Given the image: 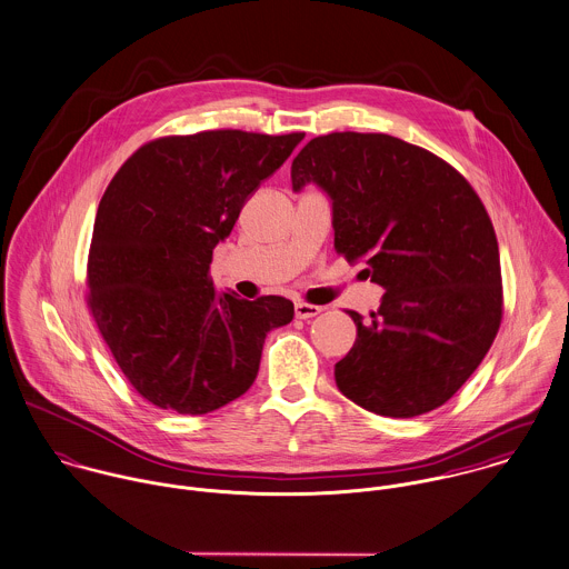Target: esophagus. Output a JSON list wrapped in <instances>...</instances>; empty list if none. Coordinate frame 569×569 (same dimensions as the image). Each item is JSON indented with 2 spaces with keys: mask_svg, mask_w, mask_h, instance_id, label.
Listing matches in <instances>:
<instances>
[{
  "mask_svg": "<svg viewBox=\"0 0 569 569\" xmlns=\"http://www.w3.org/2000/svg\"><path fill=\"white\" fill-rule=\"evenodd\" d=\"M321 312H323L321 306H312V303H303V301H299V303L295 306L297 319H312V317H317V315H321Z\"/></svg>",
  "mask_w": 569,
  "mask_h": 569,
  "instance_id": "1",
  "label": "esophagus"
}]
</instances>
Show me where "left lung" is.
I'll return each mask as SVG.
<instances>
[{
	"label": "left lung",
	"instance_id": "8db88e82",
	"mask_svg": "<svg viewBox=\"0 0 569 569\" xmlns=\"http://www.w3.org/2000/svg\"><path fill=\"white\" fill-rule=\"evenodd\" d=\"M332 200L335 248L382 286L337 362L342 396L413 418L442 407L497 337L503 292L492 222L468 180L436 153L387 133L335 131L292 160V189Z\"/></svg>",
	"mask_w": 569,
	"mask_h": 569
}]
</instances>
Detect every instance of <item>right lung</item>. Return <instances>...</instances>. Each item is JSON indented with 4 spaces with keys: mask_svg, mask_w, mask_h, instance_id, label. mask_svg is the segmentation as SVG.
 Segmentation results:
<instances>
[{
    "mask_svg": "<svg viewBox=\"0 0 569 569\" xmlns=\"http://www.w3.org/2000/svg\"><path fill=\"white\" fill-rule=\"evenodd\" d=\"M306 133L213 129L142 144L106 189L88 257V306L103 341L151 405L211 413L257 378L266 335L292 301L218 292L213 248Z\"/></svg>",
    "mask_w": 569,
    "mask_h": 569,
    "instance_id": "right-lung-1",
    "label": "right lung"
}]
</instances>
